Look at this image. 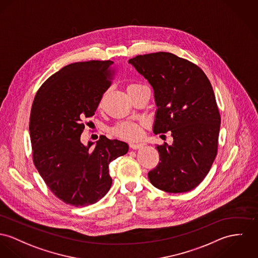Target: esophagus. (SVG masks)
Listing matches in <instances>:
<instances>
[{
	"instance_id": "1",
	"label": "esophagus",
	"mask_w": 258,
	"mask_h": 258,
	"mask_svg": "<svg viewBox=\"0 0 258 258\" xmlns=\"http://www.w3.org/2000/svg\"><path fill=\"white\" fill-rule=\"evenodd\" d=\"M144 145V143H140V142H133L130 144V146L133 148V149H139L140 147H142Z\"/></svg>"
}]
</instances>
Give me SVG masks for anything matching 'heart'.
<instances>
[{
  "instance_id": "b5f03b06",
  "label": "heart",
  "mask_w": 258,
  "mask_h": 258,
  "mask_svg": "<svg viewBox=\"0 0 258 258\" xmlns=\"http://www.w3.org/2000/svg\"><path fill=\"white\" fill-rule=\"evenodd\" d=\"M139 86H142V85L139 83L131 84L127 86V91ZM113 133L114 135H116L117 137L121 139H135L140 135V126L138 123L133 121H122L118 123L116 126H114Z\"/></svg>"
}]
</instances>
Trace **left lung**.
<instances>
[{
    "label": "left lung",
    "instance_id": "1",
    "mask_svg": "<svg viewBox=\"0 0 258 258\" xmlns=\"http://www.w3.org/2000/svg\"><path fill=\"white\" fill-rule=\"evenodd\" d=\"M154 89L153 133H172V145H157L160 162L150 182L170 194L186 192L207 176L218 151L221 117L212 85L196 63L157 52L128 59Z\"/></svg>",
    "mask_w": 258,
    "mask_h": 258
}]
</instances>
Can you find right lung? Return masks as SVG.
<instances>
[{
  "mask_svg": "<svg viewBox=\"0 0 258 258\" xmlns=\"http://www.w3.org/2000/svg\"><path fill=\"white\" fill-rule=\"evenodd\" d=\"M113 60L70 63L38 89L29 134L33 163L50 190L66 204L87 206L110 189L109 164L128 145L101 136L87 146L80 141L84 120L94 115L115 75Z\"/></svg>",
  "mask_w": 258,
  "mask_h": 258,
  "instance_id": "1",
  "label": "right lung"
}]
</instances>
